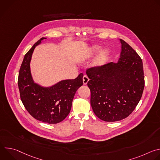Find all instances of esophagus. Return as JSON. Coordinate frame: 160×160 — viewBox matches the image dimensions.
I'll list each match as a JSON object with an SVG mask.
<instances>
[{
    "label": "esophagus",
    "mask_w": 160,
    "mask_h": 160,
    "mask_svg": "<svg viewBox=\"0 0 160 160\" xmlns=\"http://www.w3.org/2000/svg\"><path fill=\"white\" fill-rule=\"evenodd\" d=\"M89 79L88 78V77L87 75H84L83 77V85H86L87 83V82H88Z\"/></svg>",
    "instance_id": "1"
}]
</instances>
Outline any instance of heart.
I'll return each mask as SVG.
<instances>
[{"instance_id": "b5f03b06", "label": "heart", "mask_w": 160, "mask_h": 160, "mask_svg": "<svg viewBox=\"0 0 160 160\" xmlns=\"http://www.w3.org/2000/svg\"><path fill=\"white\" fill-rule=\"evenodd\" d=\"M100 49V48L98 46V45H94V47H92L90 49V51H88L87 53L82 56V61H86L88 59H90V57H92V55H94L95 53L98 52ZM108 53L103 51L100 52V54L97 56L96 59L94 61L93 65L96 68H99L102 66H104L108 61Z\"/></svg>"}]
</instances>
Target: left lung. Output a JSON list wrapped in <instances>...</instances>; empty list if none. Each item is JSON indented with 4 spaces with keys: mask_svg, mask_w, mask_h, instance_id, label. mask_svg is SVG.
I'll return each instance as SVG.
<instances>
[{
    "mask_svg": "<svg viewBox=\"0 0 160 160\" xmlns=\"http://www.w3.org/2000/svg\"><path fill=\"white\" fill-rule=\"evenodd\" d=\"M122 51L117 62L89 68L90 104L95 115L105 122L128 117L141 100L144 88L142 61L130 45L120 39Z\"/></svg>",
    "mask_w": 160,
    "mask_h": 160,
    "instance_id": "8db88e82",
    "label": "left lung"
}]
</instances>
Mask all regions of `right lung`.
<instances>
[{"mask_svg": "<svg viewBox=\"0 0 160 160\" xmlns=\"http://www.w3.org/2000/svg\"><path fill=\"white\" fill-rule=\"evenodd\" d=\"M46 38L38 40L25 54L18 76V87L21 101L35 119L55 124L62 122L70 113L72 101L79 87L83 85V73L73 80H64L51 87H43L34 82L30 62L36 46Z\"/></svg>", "mask_w": 160, "mask_h": 160, "instance_id": "add662e5", "label": "right lung"}]
</instances>
